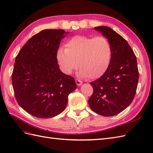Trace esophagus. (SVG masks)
Here are the masks:
<instances>
[{"mask_svg": "<svg viewBox=\"0 0 153 153\" xmlns=\"http://www.w3.org/2000/svg\"><path fill=\"white\" fill-rule=\"evenodd\" d=\"M76 83L77 86H81L82 85V83H83V82L79 79H76Z\"/></svg>", "mask_w": 153, "mask_h": 153, "instance_id": "34e87169", "label": "esophagus"}]
</instances>
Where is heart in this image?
<instances>
[{
	"instance_id": "1",
	"label": "heart",
	"mask_w": 153,
	"mask_h": 153,
	"mask_svg": "<svg viewBox=\"0 0 153 153\" xmlns=\"http://www.w3.org/2000/svg\"><path fill=\"white\" fill-rule=\"evenodd\" d=\"M57 52V61L62 72L70 75L74 70H81L79 76L96 79L107 72L112 59V48L107 38L76 36Z\"/></svg>"
}]
</instances>
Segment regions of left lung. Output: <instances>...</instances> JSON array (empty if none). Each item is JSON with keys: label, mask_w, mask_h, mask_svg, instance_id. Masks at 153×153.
Masks as SVG:
<instances>
[{"label": "left lung", "mask_w": 153, "mask_h": 153, "mask_svg": "<svg viewBox=\"0 0 153 153\" xmlns=\"http://www.w3.org/2000/svg\"><path fill=\"white\" fill-rule=\"evenodd\" d=\"M94 30L108 39L112 48V59L107 72L90 83L94 89L88 100L91 108L103 116L119 114L134 99L139 73L135 54L127 41L107 26Z\"/></svg>", "instance_id": "1"}]
</instances>
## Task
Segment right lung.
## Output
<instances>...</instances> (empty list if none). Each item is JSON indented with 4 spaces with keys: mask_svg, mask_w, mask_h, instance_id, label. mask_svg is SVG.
<instances>
[{
    "mask_svg": "<svg viewBox=\"0 0 153 153\" xmlns=\"http://www.w3.org/2000/svg\"><path fill=\"white\" fill-rule=\"evenodd\" d=\"M70 32L44 30L31 37L15 58L12 85L19 105L39 118L63 111L68 96L77 88L74 77L62 73L57 61L61 39Z\"/></svg>",
    "mask_w": 153,
    "mask_h": 153,
    "instance_id": "obj_1",
    "label": "right lung"
}]
</instances>
